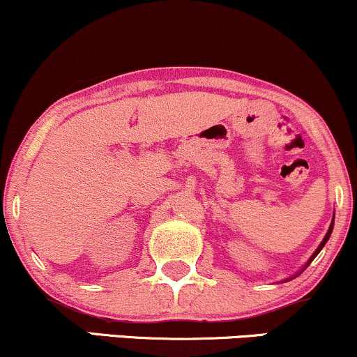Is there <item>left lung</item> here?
I'll list each match as a JSON object with an SVG mask.
<instances>
[{"mask_svg": "<svg viewBox=\"0 0 357 357\" xmlns=\"http://www.w3.org/2000/svg\"><path fill=\"white\" fill-rule=\"evenodd\" d=\"M333 228H334V218H333V221H331V227H329V230H327V233H326V236H324V240L321 241V245H319V247H317V250H315V252H314V255L309 258V261H307V264H305V267H309V264H310V261H312V260H314V258L319 255V252H321V250L324 248V245H326V243H327V240H329L331 233H333ZM305 267H304V268H305Z\"/></svg>", "mask_w": 357, "mask_h": 357, "instance_id": "1", "label": "left lung"}]
</instances>
